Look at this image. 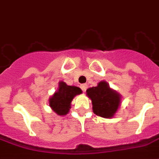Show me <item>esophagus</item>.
Returning <instances> with one entry per match:
<instances>
[{
	"label": "esophagus",
	"mask_w": 159,
	"mask_h": 159,
	"mask_svg": "<svg viewBox=\"0 0 159 159\" xmlns=\"http://www.w3.org/2000/svg\"><path fill=\"white\" fill-rule=\"evenodd\" d=\"M81 89H82V90H83V92H85L87 89H88V85H87V84H82V85H81Z\"/></svg>",
	"instance_id": "34e87169"
}]
</instances>
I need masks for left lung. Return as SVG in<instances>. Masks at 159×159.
<instances>
[{"instance_id": "8db88e82", "label": "left lung", "mask_w": 159, "mask_h": 159, "mask_svg": "<svg viewBox=\"0 0 159 159\" xmlns=\"http://www.w3.org/2000/svg\"><path fill=\"white\" fill-rule=\"evenodd\" d=\"M87 95L92 100L93 113L97 116L111 118L117 112L120 106L121 95L111 89L109 84L101 81L96 87L87 89Z\"/></svg>"}]
</instances>
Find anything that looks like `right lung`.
<instances>
[{"mask_svg": "<svg viewBox=\"0 0 159 159\" xmlns=\"http://www.w3.org/2000/svg\"><path fill=\"white\" fill-rule=\"evenodd\" d=\"M80 93L82 90L78 87L68 86L66 83L59 82V89L49 99V106L59 116L66 115L70 109L73 98Z\"/></svg>", "mask_w": 159, "mask_h": 159, "instance_id": "1", "label": "right lung"}]
</instances>
